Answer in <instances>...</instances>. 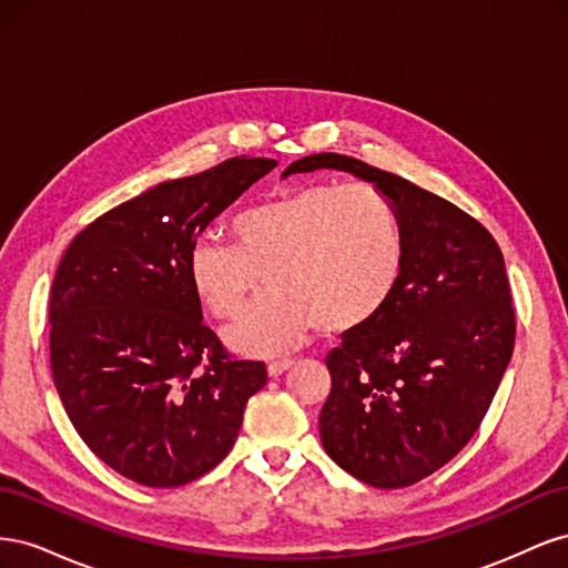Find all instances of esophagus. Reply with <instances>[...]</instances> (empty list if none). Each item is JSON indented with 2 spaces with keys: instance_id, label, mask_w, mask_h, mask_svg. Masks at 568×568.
Wrapping results in <instances>:
<instances>
[{
  "instance_id": "34e87169",
  "label": "esophagus",
  "mask_w": 568,
  "mask_h": 568,
  "mask_svg": "<svg viewBox=\"0 0 568 568\" xmlns=\"http://www.w3.org/2000/svg\"><path fill=\"white\" fill-rule=\"evenodd\" d=\"M291 367H294V359H272V363L267 365V374L270 376H280L286 369H291Z\"/></svg>"
}]
</instances>
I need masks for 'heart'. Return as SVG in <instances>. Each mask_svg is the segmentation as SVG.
<instances>
[{
    "label": "heart",
    "mask_w": 568,
    "mask_h": 568,
    "mask_svg": "<svg viewBox=\"0 0 568 568\" xmlns=\"http://www.w3.org/2000/svg\"><path fill=\"white\" fill-rule=\"evenodd\" d=\"M234 244L201 236L186 272L201 305L232 317L263 274L265 294L225 329L244 355H274L317 322L346 334L379 315L403 280L405 232L393 201L372 184H311L232 220Z\"/></svg>",
    "instance_id": "heart-1"
}]
</instances>
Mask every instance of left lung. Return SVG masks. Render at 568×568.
I'll return each mask as SVG.
<instances>
[{
	"label": "left lung",
	"instance_id": "left-lung-1",
	"mask_svg": "<svg viewBox=\"0 0 568 568\" xmlns=\"http://www.w3.org/2000/svg\"><path fill=\"white\" fill-rule=\"evenodd\" d=\"M343 170L372 182L403 220V280L384 311L326 355L332 390L320 438L341 469L374 488H405L471 440L511 359L503 251L478 220L426 189L341 153L284 170Z\"/></svg>",
	"mask_w": 568,
	"mask_h": 568
}]
</instances>
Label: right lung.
<instances>
[{
  "instance_id": "obj_1",
  "label": "right lung",
  "mask_w": 568,
  "mask_h": 568,
  "mask_svg": "<svg viewBox=\"0 0 568 568\" xmlns=\"http://www.w3.org/2000/svg\"><path fill=\"white\" fill-rule=\"evenodd\" d=\"M277 165L236 156L115 205L65 248L49 296V357L68 419L111 469L178 488L227 457L253 393L203 324L186 255L199 234Z\"/></svg>"
}]
</instances>
